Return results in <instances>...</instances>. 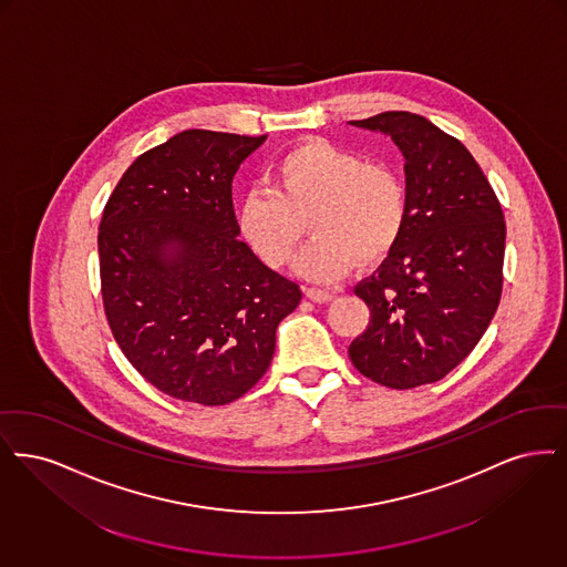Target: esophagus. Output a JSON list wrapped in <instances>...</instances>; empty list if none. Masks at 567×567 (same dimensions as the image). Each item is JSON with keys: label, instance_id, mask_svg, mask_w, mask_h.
<instances>
[{"label": "esophagus", "instance_id": "34e87169", "mask_svg": "<svg viewBox=\"0 0 567 567\" xmlns=\"http://www.w3.org/2000/svg\"><path fill=\"white\" fill-rule=\"evenodd\" d=\"M305 295L309 296L311 300H316V302H328V300L334 298L330 290H321V288H307Z\"/></svg>", "mask_w": 567, "mask_h": 567}]
</instances>
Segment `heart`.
I'll return each instance as SVG.
<instances>
[{
  "instance_id": "1",
  "label": "heart",
  "mask_w": 567,
  "mask_h": 567,
  "mask_svg": "<svg viewBox=\"0 0 567 567\" xmlns=\"http://www.w3.org/2000/svg\"><path fill=\"white\" fill-rule=\"evenodd\" d=\"M409 216L402 175L383 161L311 137L271 167V190L249 193L239 209L247 244L272 269L286 267L309 221L313 239L296 271L334 281L358 260L377 265L398 246Z\"/></svg>"
}]
</instances>
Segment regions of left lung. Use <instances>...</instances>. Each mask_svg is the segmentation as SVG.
Returning a JSON list of instances; mask_svg holds the SVG:
<instances>
[{
    "mask_svg": "<svg viewBox=\"0 0 567 567\" xmlns=\"http://www.w3.org/2000/svg\"><path fill=\"white\" fill-rule=\"evenodd\" d=\"M349 124L394 140L409 195L398 246L355 286L370 321L349 358L370 381L411 390L441 381L489 328L502 296L506 221L466 146L427 118L383 112Z\"/></svg>",
    "mask_w": 567,
    "mask_h": 567,
    "instance_id": "obj_1",
    "label": "left lung"
}]
</instances>
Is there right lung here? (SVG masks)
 <instances>
[{"instance_id": "right-lung-1", "label": "right lung", "mask_w": 567, "mask_h": 567, "mask_svg": "<svg viewBox=\"0 0 567 567\" xmlns=\"http://www.w3.org/2000/svg\"><path fill=\"white\" fill-rule=\"evenodd\" d=\"M265 140L182 131L135 158L101 216L112 334L146 381L184 402L220 406L249 392L302 298L237 239L233 177Z\"/></svg>"}]
</instances>
